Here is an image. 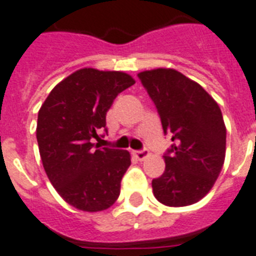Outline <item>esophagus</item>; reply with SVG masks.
Wrapping results in <instances>:
<instances>
[{"label": "esophagus", "instance_id": "esophagus-1", "mask_svg": "<svg viewBox=\"0 0 256 256\" xmlns=\"http://www.w3.org/2000/svg\"><path fill=\"white\" fill-rule=\"evenodd\" d=\"M134 156L138 160H144L148 156V150H139V151H134Z\"/></svg>", "mask_w": 256, "mask_h": 256}]
</instances>
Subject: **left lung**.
<instances>
[{
    "instance_id": "left-lung-1",
    "label": "left lung",
    "mask_w": 256,
    "mask_h": 256,
    "mask_svg": "<svg viewBox=\"0 0 256 256\" xmlns=\"http://www.w3.org/2000/svg\"><path fill=\"white\" fill-rule=\"evenodd\" d=\"M138 78L174 142L163 156V175L152 180L154 196L167 206L192 205L214 186L225 162L221 109L200 84L176 70H144Z\"/></svg>"
}]
</instances>
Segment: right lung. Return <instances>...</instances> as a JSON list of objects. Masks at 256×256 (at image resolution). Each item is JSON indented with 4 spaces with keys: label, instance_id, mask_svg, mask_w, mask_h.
<instances>
[{
    "label": "right lung",
    "instance_id": "right-lung-1",
    "mask_svg": "<svg viewBox=\"0 0 256 256\" xmlns=\"http://www.w3.org/2000/svg\"><path fill=\"white\" fill-rule=\"evenodd\" d=\"M134 84L124 72L82 68L60 81L39 110L36 139L44 171L63 200L78 210H105L120 196L130 154L98 148L93 139L100 130L108 132V110Z\"/></svg>",
    "mask_w": 256,
    "mask_h": 256
}]
</instances>
